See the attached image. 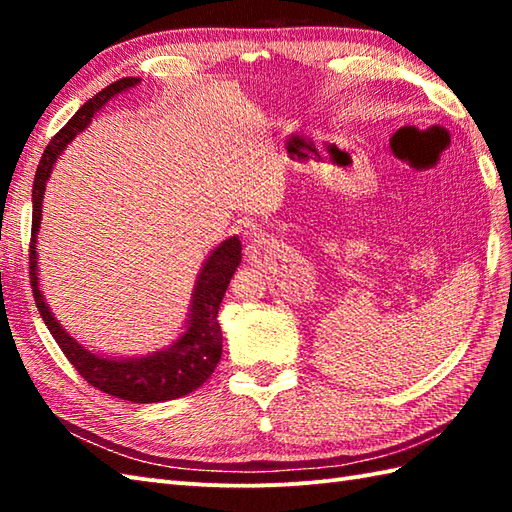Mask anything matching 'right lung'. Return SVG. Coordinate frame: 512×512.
Instances as JSON below:
<instances>
[{
    "label": "right lung",
    "instance_id": "add662e5",
    "mask_svg": "<svg viewBox=\"0 0 512 512\" xmlns=\"http://www.w3.org/2000/svg\"><path fill=\"white\" fill-rule=\"evenodd\" d=\"M138 76H125V79L107 85L96 96L85 103L76 112L70 123L50 140V145L43 151L39 167L32 184V237H30V284L35 303L43 323L48 325L54 341L59 343L63 354L74 365L88 383L105 394L116 396L121 400L132 402H165L180 396L191 394L193 389L206 383V378L213 374L215 365L222 356V330L217 323V310L224 299V292L231 284V277L242 262V242L233 235L224 239L220 246L211 250V255L204 259L200 275L195 279L189 319L184 325V332L171 345L162 347L158 352L145 356L129 358H112L90 352L79 341L65 332L63 325L54 317L46 297L39 288V266H37V235L41 228V206L46 195V182L54 169V162L63 154L72 140L79 136L85 127L92 123L96 112H101L107 101H112L116 94L132 90L138 85Z\"/></svg>",
    "mask_w": 512,
    "mask_h": 512
}]
</instances>
